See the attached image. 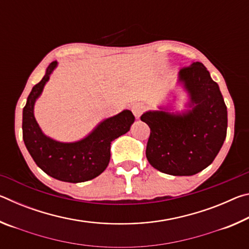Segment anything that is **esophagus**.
<instances>
[{
    "label": "esophagus",
    "mask_w": 249,
    "mask_h": 249,
    "mask_svg": "<svg viewBox=\"0 0 249 249\" xmlns=\"http://www.w3.org/2000/svg\"><path fill=\"white\" fill-rule=\"evenodd\" d=\"M144 111H145V105L142 103H135L132 107V112L136 119H140Z\"/></svg>",
    "instance_id": "obj_1"
}]
</instances>
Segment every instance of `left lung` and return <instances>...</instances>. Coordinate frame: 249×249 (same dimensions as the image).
<instances>
[{"label": "left lung", "mask_w": 249, "mask_h": 249, "mask_svg": "<svg viewBox=\"0 0 249 249\" xmlns=\"http://www.w3.org/2000/svg\"><path fill=\"white\" fill-rule=\"evenodd\" d=\"M179 82L188 92L182 113L148 111L141 120L149 126L146 157L155 169L172 176H192L215 159L226 137L227 108L218 84L201 62L179 71Z\"/></svg>", "instance_id": "left-lung-1"}]
</instances>
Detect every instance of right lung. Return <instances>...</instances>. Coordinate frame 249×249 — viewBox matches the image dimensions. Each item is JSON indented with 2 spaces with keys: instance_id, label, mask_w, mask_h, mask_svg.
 Instances as JSON below:
<instances>
[{
  "instance_id": "add662e5",
  "label": "right lung",
  "mask_w": 249,
  "mask_h": 249,
  "mask_svg": "<svg viewBox=\"0 0 249 249\" xmlns=\"http://www.w3.org/2000/svg\"><path fill=\"white\" fill-rule=\"evenodd\" d=\"M57 66V61L48 66L44 78L28 95L23 109V140L34 161L48 176L65 182H84L107 169L111 142L128 132L135 117L129 109H124L102 121L88 136L73 142H57L46 136L34 116V105Z\"/></svg>"
}]
</instances>
